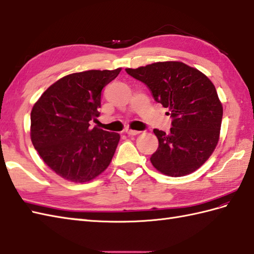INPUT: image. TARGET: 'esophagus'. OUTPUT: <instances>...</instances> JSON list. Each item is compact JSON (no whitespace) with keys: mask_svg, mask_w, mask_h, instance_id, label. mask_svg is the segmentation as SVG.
<instances>
[{"mask_svg":"<svg viewBox=\"0 0 254 254\" xmlns=\"http://www.w3.org/2000/svg\"><path fill=\"white\" fill-rule=\"evenodd\" d=\"M126 133L127 134V135H137V134H138L139 132H138V131H135V130H131V128H127Z\"/></svg>","mask_w":254,"mask_h":254,"instance_id":"obj_1","label":"esophagus"}]
</instances>
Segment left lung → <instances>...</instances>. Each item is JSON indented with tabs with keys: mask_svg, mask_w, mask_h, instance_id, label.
<instances>
[{
	"mask_svg": "<svg viewBox=\"0 0 254 254\" xmlns=\"http://www.w3.org/2000/svg\"><path fill=\"white\" fill-rule=\"evenodd\" d=\"M126 71L146 85L154 99L169 108L174 119L169 133L154 130L159 146L150 163L169 177L197 170L219 141L223 105L214 84L197 68L179 61L156 62Z\"/></svg>",
	"mask_w": 254,
	"mask_h": 254,
	"instance_id": "obj_1",
	"label": "left lung"
}]
</instances>
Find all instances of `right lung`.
Wrapping results in <instances>:
<instances>
[{
  "mask_svg": "<svg viewBox=\"0 0 254 254\" xmlns=\"http://www.w3.org/2000/svg\"><path fill=\"white\" fill-rule=\"evenodd\" d=\"M121 67L68 74L40 96L30 113V138L49 168L75 183L94 180L110 165L120 134L89 121L99 116L101 91Z\"/></svg>",
  "mask_w": 254,
  "mask_h": 254,
  "instance_id": "add662e5",
  "label": "right lung"
}]
</instances>
